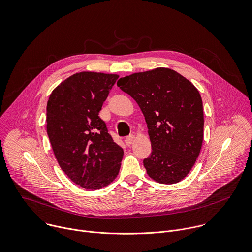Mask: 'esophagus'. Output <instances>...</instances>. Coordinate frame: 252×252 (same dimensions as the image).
Wrapping results in <instances>:
<instances>
[{
  "label": "esophagus",
  "mask_w": 252,
  "mask_h": 252,
  "mask_svg": "<svg viewBox=\"0 0 252 252\" xmlns=\"http://www.w3.org/2000/svg\"><path fill=\"white\" fill-rule=\"evenodd\" d=\"M133 139H134V135H129V136H127V137L125 138V143H126V145H127V146H130V145L132 144Z\"/></svg>",
  "instance_id": "obj_1"
}]
</instances>
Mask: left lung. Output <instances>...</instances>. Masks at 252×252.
Here are the masks:
<instances>
[{
	"instance_id": "left-lung-1",
	"label": "left lung",
	"mask_w": 252,
	"mask_h": 252,
	"mask_svg": "<svg viewBox=\"0 0 252 252\" xmlns=\"http://www.w3.org/2000/svg\"><path fill=\"white\" fill-rule=\"evenodd\" d=\"M117 86L141 108L152 153L143 164L150 178L171 185L191 170L204 138L203 101L187 78L170 68L121 77Z\"/></svg>"
}]
</instances>
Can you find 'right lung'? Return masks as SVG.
Masks as SVG:
<instances>
[{
  "label": "right lung",
  "mask_w": 252,
  "mask_h": 252,
  "mask_svg": "<svg viewBox=\"0 0 252 252\" xmlns=\"http://www.w3.org/2000/svg\"><path fill=\"white\" fill-rule=\"evenodd\" d=\"M117 78L116 74L75 73L47 101L46 131L55 156L66 176L87 189L109 185L121 167L123 149L99 117Z\"/></svg>",
  "instance_id": "1"
}]
</instances>
